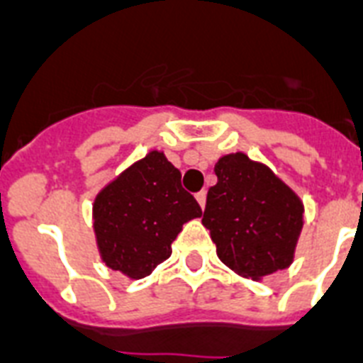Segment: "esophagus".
I'll list each match as a JSON object with an SVG mask.
<instances>
[{"instance_id": "obj_1", "label": "esophagus", "mask_w": 363, "mask_h": 363, "mask_svg": "<svg viewBox=\"0 0 363 363\" xmlns=\"http://www.w3.org/2000/svg\"><path fill=\"white\" fill-rule=\"evenodd\" d=\"M206 196H208V193H206V191H200L199 194H196V200H199V203H200V208H206Z\"/></svg>"}]
</instances>
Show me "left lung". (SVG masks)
I'll return each instance as SVG.
<instances>
[{
	"label": "left lung",
	"mask_w": 363,
	"mask_h": 363,
	"mask_svg": "<svg viewBox=\"0 0 363 363\" xmlns=\"http://www.w3.org/2000/svg\"><path fill=\"white\" fill-rule=\"evenodd\" d=\"M202 224L218 259L239 277L262 280L287 269L304 226V203L267 164L226 154L215 164Z\"/></svg>",
	"instance_id": "8db88e82"
}]
</instances>
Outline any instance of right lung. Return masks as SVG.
<instances>
[{
  "instance_id": "obj_1",
  "label": "right lung",
  "mask_w": 363,
  "mask_h": 363,
  "mask_svg": "<svg viewBox=\"0 0 363 363\" xmlns=\"http://www.w3.org/2000/svg\"><path fill=\"white\" fill-rule=\"evenodd\" d=\"M202 217L182 172L152 150L96 194L94 235L101 262L131 280L152 274L172 254L184 224Z\"/></svg>"
}]
</instances>
